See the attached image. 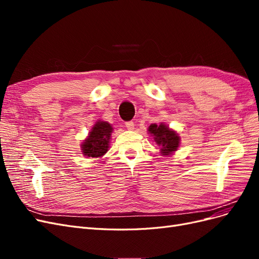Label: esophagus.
I'll use <instances>...</instances> for the list:
<instances>
[{
  "label": "esophagus",
  "mask_w": 259,
  "mask_h": 259,
  "mask_svg": "<svg viewBox=\"0 0 259 259\" xmlns=\"http://www.w3.org/2000/svg\"><path fill=\"white\" fill-rule=\"evenodd\" d=\"M125 126H126V128H127V130L133 131V130L135 128V124H134V122L130 121V122H126V123H125Z\"/></svg>",
  "instance_id": "34e87169"
}]
</instances>
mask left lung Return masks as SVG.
<instances>
[{
    "instance_id": "1",
    "label": "left lung",
    "mask_w": 259,
    "mask_h": 259,
    "mask_svg": "<svg viewBox=\"0 0 259 259\" xmlns=\"http://www.w3.org/2000/svg\"><path fill=\"white\" fill-rule=\"evenodd\" d=\"M148 134L153 137L156 145L161 147L160 153L163 156H169L178 150L180 145V136L174 130L168 127L164 122L160 124H151L148 127Z\"/></svg>"
}]
</instances>
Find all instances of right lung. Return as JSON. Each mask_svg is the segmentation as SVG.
Masks as SVG:
<instances>
[{
  "label": "right lung",
  "mask_w": 259,
  "mask_h": 259,
  "mask_svg": "<svg viewBox=\"0 0 259 259\" xmlns=\"http://www.w3.org/2000/svg\"><path fill=\"white\" fill-rule=\"evenodd\" d=\"M113 127L110 123L98 120L81 144V152L86 158H103L110 148Z\"/></svg>",
  "instance_id": "right-lung-1"
}]
</instances>
